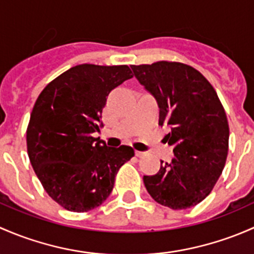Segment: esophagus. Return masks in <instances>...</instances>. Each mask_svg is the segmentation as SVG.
<instances>
[{
	"instance_id": "34e87169",
	"label": "esophagus",
	"mask_w": 254,
	"mask_h": 254,
	"mask_svg": "<svg viewBox=\"0 0 254 254\" xmlns=\"http://www.w3.org/2000/svg\"><path fill=\"white\" fill-rule=\"evenodd\" d=\"M135 155H137L138 158H143V156L145 155V151H139V150H135Z\"/></svg>"
}]
</instances>
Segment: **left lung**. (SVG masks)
I'll return each mask as SVG.
<instances>
[{
    "instance_id": "left-lung-1",
    "label": "left lung",
    "mask_w": 254,
    "mask_h": 254,
    "mask_svg": "<svg viewBox=\"0 0 254 254\" xmlns=\"http://www.w3.org/2000/svg\"><path fill=\"white\" fill-rule=\"evenodd\" d=\"M133 75L155 98L159 125L169 127L171 163L143 181L155 202L181 210L197 205L211 192L225 166L229 124L218 94L204 75L180 62L130 66Z\"/></svg>"
}]
</instances>
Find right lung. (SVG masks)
Here are the masks:
<instances>
[{
    "instance_id": "obj_1",
    "label": "right lung",
    "mask_w": 254,
    "mask_h": 254,
    "mask_svg": "<svg viewBox=\"0 0 254 254\" xmlns=\"http://www.w3.org/2000/svg\"><path fill=\"white\" fill-rule=\"evenodd\" d=\"M124 66L83 64L55 78L30 115L27 148L46 193L70 211L103 204L120 167L134 156L132 146L112 148L100 137L103 109L112 89L132 78Z\"/></svg>"
}]
</instances>
